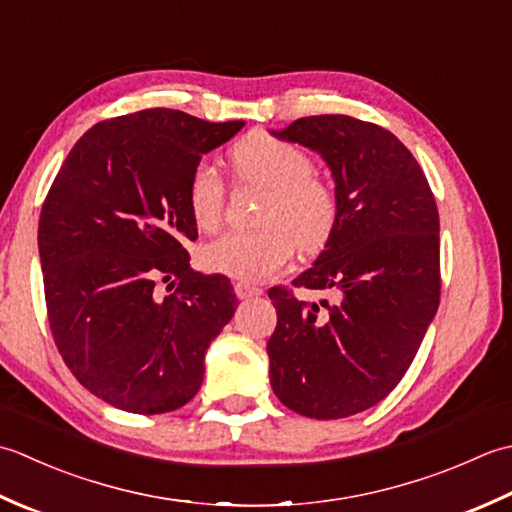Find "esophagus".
Returning a JSON list of instances; mask_svg holds the SVG:
<instances>
[{"instance_id": "obj_1", "label": "esophagus", "mask_w": 512, "mask_h": 512, "mask_svg": "<svg viewBox=\"0 0 512 512\" xmlns=\"http://www.w3.org/2000/svg\"><path fill=\"white\" fill-rule=\"evenodd\" d=\"M234 291H236V296L241 298V300H249V298H256V296L263 294V291H260L258 287L247 285V283H236Z\"/></svg>"}]
</instances>
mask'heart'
<instances>
[{
    "mask_svg": "<svg viewBox=\"0 0 512 512\" xmlns=\"http://www.w3.org/2000/svg\"><path fill=\"white\" fill-rule=\"evenodd\" d=\"M238 179L267 190L258 232H227L203 249V263L216 274L241 283H260L283 269L300 252L314 254L325 247L338 216L336 194L314 176V161L298 145L254 134L232 150ZM187 203L194 223L214 232L223 221L225 185L212 165L192 172Z\"/></svg>",
    "mask_w": 512,
    "mask_h": 512,
    "instance_id": "heart-1",
    "label": "heart"
}]
</instances>
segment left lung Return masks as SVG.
<instances>
[{"label":"left lung","mask_w":512,"mask_h":512,"mask_svg":"<svg viewBox=\"0 0 512 512\" xmlns=\"http://www.w3.org/2000/svg\"><path fill=\"white\" fill-rule=\"evenodd\" d=\"M269 132L322 156L338 205L325 249L294 278L338 300L269 289V382L287 409L338 420L387 398L411 367L440 305V216L413 154L380 125L320 114Z\"/></svg>","instance_id":"8db88e82"}]
</instances>
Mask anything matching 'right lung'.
<instances>
[{"label":"right lung","instance_id":"1","mask_svg":"<svg viewBox=\"0 0 512 512\" xmlns=\"http://www.w3.org/2000/svg\"><path fill=\"white\" fill-rule=\"evenodd\" d=\"M245 121L168 108L101 121L66 156L39 216L52 336L75 378L121 411L181 409L203 384L205 353L232 320L229 278L198 274L187 187L201 156ZM159 282L175 291L161 297Z\"/></svg>","mask_w":512,"mask_h":512}]
</instances>
